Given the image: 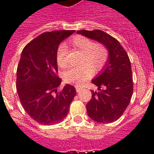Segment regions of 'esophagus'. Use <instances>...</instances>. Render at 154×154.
Segmentation results:
<instances>
[{"label": "esophagus", "mask_w": 154, "mask_h": 154, "mask_svg": "<svg viewBox=\"0 0 154 154\" xmlns=\"http://www.w3.org/2000/svg\"><path fill=\"white\" fill-rule=\"evenodd\" d=\"M75 89H76V92H79L80 91H81L82 89V87H80V86H79V85H76V86H75Z\"/></svg>", "instance_id": "obj_1"}]
</instances>
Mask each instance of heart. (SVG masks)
<instances>
[{"mask_svg": "<svg viewBox=\"0 0 154 154\" xmlns=\"http://www.w3.org/2000/svg\"><path fill=\"white\" fill-rule=\"evenodd\" d=\"M71 44L75 48L82 53V65L78 67L71 68L64 72L63 78L66 82L82 85L91 78L92 70L99 72L104 68L108 59V51L104 45L94 43L91 39L82 35H77L71 40ZM66 47L64 44L58 46L56 52V62L58 67L65 69L67 66Z\"/></svg>", "mask_w": 154, "mask_h": 154, "instance_id": "heart-1", "label": "heart"}]
</instances>
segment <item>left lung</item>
<instances>
[{"label": "left lung", "instance_id": "8db88e82", "mask_svg": "<svg viewBox=\"0 0 154 154\" xmlns=\"http://www.w3.org/2000/svg\"><path fill=\"white\" fill-rule=\"evenodd\" d=\"M77 33L97 41L109 51L106 64L100 74L92 80L99 91H92V99L87 103L86 109L92 120L101 123H112L123 115L133 95L130 58L120 43L104 31L81 30Z\"/></svg>", "mask_w": 154, "mask_h": 154}]
</instances>
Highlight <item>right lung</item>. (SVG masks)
Listing matches in <instances>:
<instances>
[{
  "label": "right lung",
  "instance_id": "obj_1",
  "mask_svg": "<svg viewBox=\"0 0 154 154\" xmlns=\"http://www.w3.org/2000/svg\"><path fill=\"white\" fill-rule=\"evenodd\" d=\"M75 31L45 32L23 49L17 69V94L24 109L42 125L60 123L66 117L76 91L67 84L58 88L56 52L61 42Z\"/></svg>",
  "mask_w": 154,
  "mask_h": 154
}]
</instances>
